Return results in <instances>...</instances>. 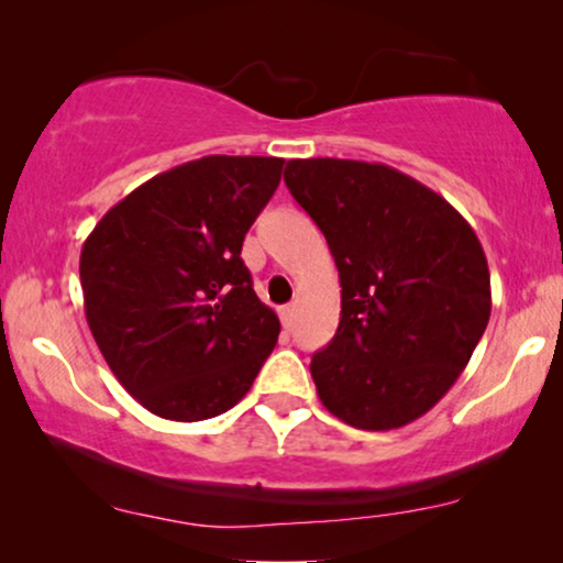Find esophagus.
Returning <instances> with one entry per match:
<instances>
[{"instance_id": "34e87169", "label": "esophagus", "mask_w": 563, "mask_h": 563, "mask_svg": "<svg viewBox=\"0 0 563 563\" xmlns=\"http://www.w3.org/2000/svg\"><path fill=\"white\" fill-rule=\"evenodd\" d=\"M279 318H282V325L287 328V330H291V322H295V307L284 305L282 310H279Z\"/></svg>"}]
</instances>
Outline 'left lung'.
Here are the masks:
<instances>
[{
  "instance_id": "1",
  "label": "left lung",
  "mask_w": 563,
  "mask_h": 563,
  "mask_svg": "<svg viewBox=\"0 0 563 563\" xmlns=\"http://www.w3.org/2000/svg\"><path fill=\"white\" fill-rule=\"evenodd\" d=\"M291 197L325 235L341 322L310 372L320 402L361 430L426 415L464 372L489 322V266L441 195L384 164L287 161Z\"/></svg>"
}]
</instances>
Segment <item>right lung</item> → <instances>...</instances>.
<instances>
[{
  "label": "right lung",
  "instance_id": "add662e5",
  "mask_svg": "<svg viewBox=\"0 0 563 563\" xmlns=\"http://www.w3.org/2000/svg\"><path fill=\"white\" fill-rule=\"evenodd\" d=\"M284 158L205 156L120 199L81 249L91 335L145 410L195 422L245 397L279 338L253 291L243 238Z\"/></svg>",
  "mask_w": 563,
  "mask_h": 563
}]
</instances>
